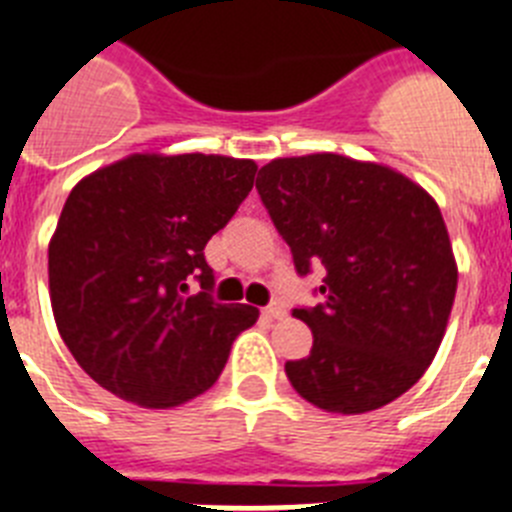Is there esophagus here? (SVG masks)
<instances>
[{"label": "esophagus", "mask_w": 512, "mask_h": 512, "mask_svg": "<svg viewBox=\"0 0 512 512\" xmlns=\"http://www.w3.org/2000/svg\"><path fill=\"white\" fill-rule=\"evenodd\" d=\"M261 313H264V318H269V321H277V318H285V305H279V303H272V305H266L264 310H261Z\"/></svg>", "instance_id": "1"}]
</instances>
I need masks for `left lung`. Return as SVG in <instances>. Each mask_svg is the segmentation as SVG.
Here are the masks:
<instances>
[{"mask_svg":"<svg viewBox=\"0 0 512 512\" xmlns=\"http://www.w3.org/2000/svg\"><path fill=\"white\" fill-rule=\"evenodd\" d=\"M256 189L300 277L323 266L321 303L295 308L313 349L292 388L318 409L362 414L399 399L430 368L458 269L438 204L396 170L318 152L279 157Z\"/></svg>","mask_w":512,"mask_h":512,"instance_id":"left-lung-1","label":"left lung"}]
</instances>
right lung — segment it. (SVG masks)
Returning a JSON list of instances; mask_svg holds the SVG:
<instances>
[{"label": "right lung", "mask_w": 512, "mask_h": 512, "mask_svg": "<svg viewBox=\"0 0 512 512\" xmlns=\"http://www.w3.org/2000/svg\"><path fill=\"white\" fill-rule=\"evenodd\" d=\"M256 163L131 155L82 178L48 243L56 326L95 383L147 409L207 391L251 305L212 298L204 246L253 189ZM191 281L196 296H186Z\"/></svg>", "instance_id": "obj_1"}]
</instances>
